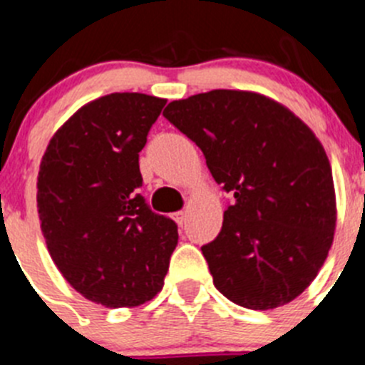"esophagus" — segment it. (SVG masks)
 I'll use <instances>...</instances> for the list:
<instances>
[{"label": "esophagus", "mask_w": 365, "mask_h": 365, "mask_svg": "<svg viewBox=\"0 0 365 365\" xmlns=\"http://www.w3.org/2000/svg\"><path fill=\"white\" fill-rule=\"evenodd\" d=\"M175 220H176V223H178L180 227H183V225H185V222H187V212L185 211L175 212Z\"/></svg>", "instance_id": "1"}]
</instances>
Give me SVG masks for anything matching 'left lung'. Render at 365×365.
<instances>
[{
    "mask_svg": "<svg viewBox=\"0 0 365 365\" xmlns=\"http://www.w3.org/2000/svg\"><path fill=\"white\" fill-rule=\"evenodd\" d=\"M163 116L235 196L202 247L216 289L256 311L294 300L326 262L336 225L331 163L313 130L264 94L227 88L170 101Z\"/></svg>",
    "mask_w": 365,
    "mask_h": 365,
    "instance_id": "left-lung-1",
    "label": "left lung"
}]
</instances>
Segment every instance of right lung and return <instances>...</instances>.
<instances>
[{
	"mask_svg": "<svg viewBox=\"0 0 365 365\" xmlns=\"http://www.w3.org/2000/svg\"><path fill=\"white\" fill-rule=\"evenodd\" d=\"M167 100L114 93L83 105L48 142L38 173L45 244L65 280L116 309L162 291L178 225L150 211L140 150Z\"/></svg>",
	"mask_w": 365,
	"mask_h": 365,
	"instance_id": "obj_1",
	"label": "right lung"
}]
</instances>
